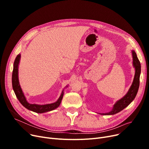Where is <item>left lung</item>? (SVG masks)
I'll use <instances>...</instances> for the list:
<instances>
[{
    "instance_id": "obj_1",
    "label": "left lung",
    "mask_w": 149,
    "mask_h": 149,
    "mask_svg": "<svg viewBox=\"0 0 149 149\" xmlns=\"http://www.w3.org/2000/svg\"><path fill=\"white\" fill-rule=\"evenodd\" d=\"M132 58H133V66L135 69V73L134 81L131 85L130 89L127 93L122 98L117 101L115 104L113 105L112 110L107 113H100V115H112L120 112L128 106L134 100L137 94V92L139 86V77L141 74V64L137 57L136 52L132 50Z\"/></svg>"
}]
</instances>
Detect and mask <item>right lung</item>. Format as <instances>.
<instances>
[{
  "label": "right lung",
  "instance_id": "1",
  "mask_svg": "<svg viewBox=\"0 0 149 149\" xmlns=\"http://www.w3.org/2000/svg\"><path fill=\"white\" fill-rule=\"evenodd\" d=\"M21 55L18 54L16 58H15L14 65H13V70L12 74V85L14 92L15 93L16 97L20 101V103L24 106L25 108L29 111L38 113H42L47 112H49L57 109L60 104L61 101L62 100L63 97L64 92L63 90L61 95L55 103L51 104H30L29 103L23 93L22 89L20 87V85L19 81V65ZM68 87V86L65 88Z\"/></svg>",
  "mask_w": 149,
  "mask_h": 149
}]
</instances>
